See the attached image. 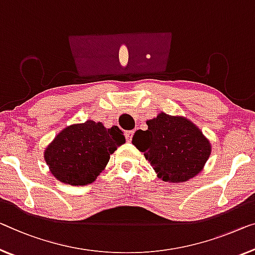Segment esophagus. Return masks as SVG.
<instances>
[{"label":"esophagus","instance_id":"esophagus-1","mask_svg":"<svg viewBox=\"0 0 255 255\" xmlns=\"http://www.w3.org/2000/svg\"><path fill=\"white\" fill-rule=\"evenodd\" d=\"M125 136H126V139H127V142H131V139H132V136H134V131H126L125 132Z\"/></svg>","mask_w":255,"mask_h":255}]
</instances>
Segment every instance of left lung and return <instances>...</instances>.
<instances>
[{
	"label": "left lung",
	"instance_id": "obj_1",
	"mask_svg": "<svg viewBox=\"0 0 255 255\" xmlns=\"http://www.w3.org/2000/svg\"><path fill=\"white\" fill-rule=\"evenodd\" d=\"M137 130L132 144L143 152L152 168L165 182L181 183L203 170L212 146L200 129L184 117L159 113Z\"/></svg>",
	"mask_w": 255,
	"mask_h": 255
}]
</instances>
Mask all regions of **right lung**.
<instances>
[{
	"label": "right lung",
	"mask_w": 255,
	"mask_h": 255,
	"mask_svg": "<svg viewBox=\"0 0 255 255\" xmlns=\"http://www.w3.org/2000/svg\"><path fill=\"white\" fill-rule=\"evenodd\" d=\"M126 142L119 127L105 128L87 120L64 128L44 151V160L57 180L65 184L93 183L110 155Z\"/></svg>",
	"instance_id": "obj_1"
}]
</instances>
